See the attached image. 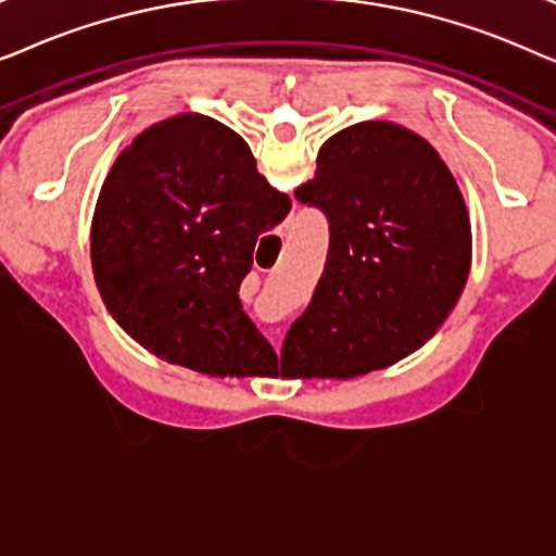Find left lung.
<instances>
[{
	"instance_id": "left-lung-1",
	"label": "left lung",
	"mask_w": 556,
	"mask_h": 556,
	"mask_svg": "<svg viewBox=\"0 0 556 556\" xmlns=\"http://www.w3.org/2000/svg\"><path fill=\"white\" fill-rule=\"evenodd\" d=\"M295 197L326 212L331 242L280 377H362L435 337L473 255L468 207L438 151L405 126L364 121L318 149Z\"/></svg>"
}]
</instances>
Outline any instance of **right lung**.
<instances>
[{
	"label": "right lung",
	"mask_w": 556,
	"mask_h": 556,
	"mask_svg": "<svg viewBox=\"0 0 556 556\" xmlns=\"http://www.w3.org/2000/svg\"><path fill=\"white\" fill-rule=\"evenodd\" d=\"M288 210L232 128L202 113L159 121L116 156L96 202L90 263L105 311L169 364L276 377L238 291L257 238Z\"/></svg>",
	"instance_id": "right-lung-1"
}]
</instances>
